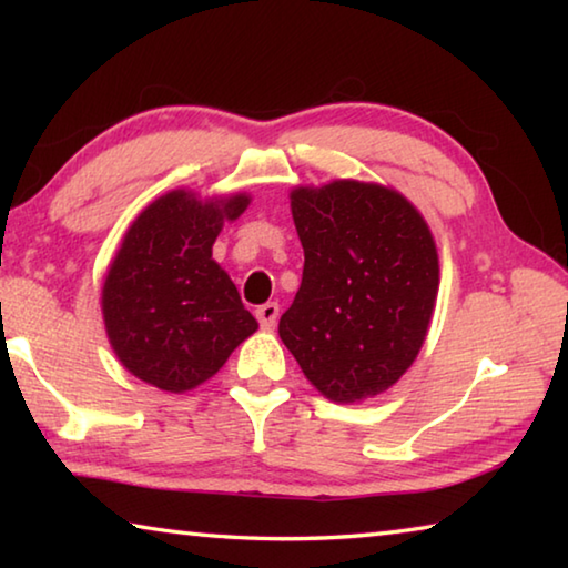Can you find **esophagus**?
I'll return each instance as SVG.
<instances>
[{
  "label": "esophagus",
  "mask_w": 568,
  "mask_h": 568,
  "mask_svg": "<svg viewBox=\"0 0 568 568\" xmlns=\"http://www.w3.org/2000/svg\"><path fill=\"white\" fill-rule=\"evenodd\" d=\"M257 315V323L263 325V328H273V325L277 323V315H281V305L277 303H265L255 311Z\"/></svg>",
  "instance_id": "obj_1"
}]
</instances>
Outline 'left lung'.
Returning <instances> with one entry per match:
<instances>
[{"label":"left lung","mask_w":568,"mask_h":568,"mask_svg":"<svg viewBox=\"0 0 568 568\" xmlns=\"http://www.w3.org/2000/svg\"><path fill=\"white\" fill-rule=\"evenodd\" d=\"M303 283L277 325L325 398L388 390L416 361L438 295V253L400 192L358 180L295 187Z\"/></svg>","instance_id":"obj_1"}]
</instances>
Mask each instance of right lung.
Instances as JSON below:
<instances>
[{
    "label": "right lung",
    "instance_id": "obj_1",
    "mask_svg": "<svg viewBox=\"0 0 568 568\" xmlns=\"http://www.w3.org/2000/svg\"><path fill=\"white\" fill-rule=\"evenodd\" d=\"M247 205L243 192L203 203L172 190L124 233L104 277L102 315L112 351L132 376L168 393L190 390L257 331L235 283L213 261L223 223Z\"/></svg>",
    "mask_w": 568,
    "mask_h": 568
}]
</instances>
